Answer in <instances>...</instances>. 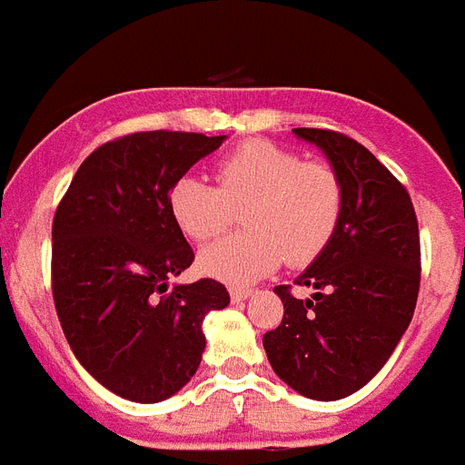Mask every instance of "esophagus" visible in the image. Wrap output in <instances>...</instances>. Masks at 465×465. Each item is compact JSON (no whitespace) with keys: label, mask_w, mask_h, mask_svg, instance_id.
<instances>
[{"label":"esophagus","mask_w":465,"mask_h":465,"mask_svg":"<svg viewBox=\"0 0 465 465\" xmlns=\"http://www.w3.org/2000/svg\"><path fill=\"white\" fill-rule=\"evenodd\" d=\"M252 297V290L249 287H230V299L232 302H244V299Z\"/></svg>","instance_id":"obj_1"}]
</instances>
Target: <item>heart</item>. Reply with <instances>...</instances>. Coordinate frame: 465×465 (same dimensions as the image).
<instances>
[{
  "label": "heart",
  "instance_id": "b5f03b06",
  "mask_svg": "<svg viewBox=\"0 0 465 465\" xmlns=\"http://www.w3.org/2000/svg\"><path fill=\"white\" fill-rule=\"evenodd\" d=\"M344 206V187L325 161H302L292 149L254 140L218 163V185L183 175L168 192V209L194 242L221 235L235 209H244L247 232L223 237L199 252L197 266L228 285L266 278L287 259L306 266L335 235Z\"/></svg>",
  "mask_w": 465,
  "mask_h": 465
}]
</instances>
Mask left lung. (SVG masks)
I'll return each mask as SVG.
<instances>
[{"mask_svg":"<svg viewBox=\"0 0 465 465\" xmlns=\"http://www.w3.org/2000/svg\"><path fill=\"white\" fill-rule=\"evenodd\" d=\"M316 144L344 187L342 218L328 247L275 294L282 323L263 335L275 375L316 401L354 394L392 356L416 309L420 237L411 197L363 144L332 130L294 128Z\"/></svg>","mask_w":465,"mask_h":465,"instance_id":"left-lung-1","label":"left lung"}]
</instances>
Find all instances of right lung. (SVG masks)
Here are the masks:
<instances>
[{"label": "right lung", "mask_w": 465, "mask_h": 465, "mask_svg": "<svg viewBox=\"0 0 465 465\" xmlns=\"http://www.w3.org/2000/svg\"><path fill=\"white\" fill-rule=\"evenodd\" d=\"M225 135L133 133L94 149L54 213L52 294L73 354L130 401L156 404L197 373L209 311L230 294L204 278L168 285L194 252L168 209V192Z\"/></svg>", "instance_id": "obj_1"}]
</instances>
